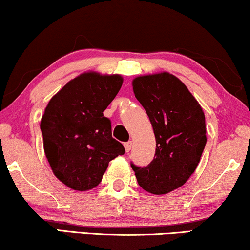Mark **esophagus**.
<instances>
[{"mask_svg": "<svg viewBox=\"0 0 250 250\" xmlns=\"http://www.w3.org/2000/svg\"><path fill=\"white\" fill-rule=\"evenodd\" d=\"M131 146H132V143H131V142H127V143H125V152H129V151L131 150Z\"/></svg>", "mask_w": 250, "mask_h": 250, "instance_id": "obj_1", "label": "esophagus"}]
</instances>
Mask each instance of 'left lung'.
Returning a JSON list of instances; mask_svg holds the SVG:
<instances>
[{"instance_id":"8db88e82","label":"left lung","mask_w":250,"mask_h":250,"mask_svg":"<svg viewBox=\"0 0 250 250\" xmlns=\"http://www.w3.org/2000/svg\"><path fill=\"white\" fill-rule=\"evenodd\" d=\"M135 97L152 125L156 154L146 167L131 164L138 185L164 195L185 185L195 172L207 144L205 116L200 104L169 72L132 80Z\"/></svg>"}]
</instances>
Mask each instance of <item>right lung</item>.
Listing matches in <instances>:
<instances>
[{
    "label": "right lung",
    "mask_w": 250,
    "mask_h": 250,
    "mask_svg": "<svg viewBox=\"0 0 250 250\" xmlns=\"http://www.w3.org/2000/svg\"><path fill=\"white\" fill-rule=\"evenodd\" d=\"M122 83L118 74L83 72L53 96L41 118L50 168L74 190L96 188L110 160L125 154L123 145L112 137L109 119L104 116Z\"/></svg>",
    "instance_id": "right-lung-1"
}]
</instances>
